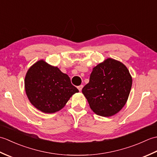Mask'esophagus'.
<instances>
[{
    "label": "esophagus",
    "instance_id": "34e87169",
    "mask_svg": "<svg viewBox=\"0 0 157 157\" xmlns=\"http://www.w3.org/2000/svg\"><path fill=\"white\" fill-rule=\"evenodd\" d=\"M82 88H83V85H80V86H79L78 87V90L79 91H82Z\"/></svg>",
    "mask_w": 157,
    "mask_h": 157
}]
</instances>
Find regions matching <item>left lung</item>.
Instances as JSON below:
<instances>
[{"label":"left lung","mask_w":157,"mask_h":157,"mask_svg":"<svg viewBox=\"0 0 157 157\" xmlns=\"http://www.w3.org/2000/svg\"><path fill=\"white\" fill-rule=\"evenodd\" d=\"M132 85V77L126 67L108 59L93 68L82 93L96 115L111 117L125 105Z\"/></svg>","instance_id":"obj_1"}]
</instances>
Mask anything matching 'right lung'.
Instances as JSON below:
<instances>
[{
  "instance_id": "obj_1",
  "label": "right lung",
  "mask_w": 157,
  "mask_h": 157,
  "mask_svg": "<svg viewBox=\"0 0 157 157\" xmlns=\"http://www.w3.org/2000/svg\"><path fill=\"white\" fill-rule=\"evenodd\" d=\"M25 89L32 104L46 113L59 111L73 94L79 92L67 75L42 60L29 69Z\"/></svg>"
}]
</instances>
